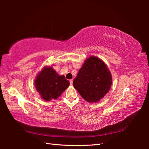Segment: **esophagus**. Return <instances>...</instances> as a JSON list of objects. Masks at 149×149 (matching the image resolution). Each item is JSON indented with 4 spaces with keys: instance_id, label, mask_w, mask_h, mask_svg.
<instances>
[{
    "instance_id": "34e87169",
    "label": "esophagus",
    "mask_w": 149,
    "mask_h": 149,
    "mask_svg": "<svg viewBox=\"0 0 149 149\" xmlns=\"http://www.w3.org/2000/svg\"><path fill=\"white\" fill-rule=\"evenodd\" d=\"M70 85L73 84V79H71L70 81Z\"/></svg>"
}]
</instances>
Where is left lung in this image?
<instances>
[{"label":"left lung","mask_w":149,"mask_h":149,"mask_svg":"<svg viewBox=\"0 0 149 149\" xmlns=\"http://www.w3.org/2000/svg\"><path fill=\"white\" fill-rule=\"evenodd\" d=\"M112 76L100 59L90 56L85 60L73 84L81 97L89 102H98L108 92Z\"/></svg>","instance_id":"8db88e82"}]
</instances>
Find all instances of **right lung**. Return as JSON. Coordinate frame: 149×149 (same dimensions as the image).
I'll list each match as a JSON object with an SVG mask.
<instances>
[{"instance_id":"1","label":"right lung","mask_w":149,"mask_h":149,"mask_svg":"<svg viewBox=\"0 0 149 149\" xmlns=\"http://www.w3.org/2000/svg\"><path fill=\"white\" fill-rule=\"evenodd\" d=\"M36 89L46 101L56 99L67 88L70 83L64 75H59L51 66H45L34 81Z\"/></svg>"}]
</instances>
